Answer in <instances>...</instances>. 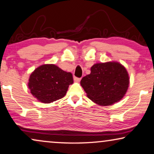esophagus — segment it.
<instances>
[{
  "label": "esophagus",
  "instance_id": "esophagus-1",
  "mask_svg": "<svg viewBox=\"0 0 154 154\" xmlns=\"http://www.w3.org/2000/svg\"><path fill=\"white\" fill-rule=\"evenodd\" d=\"M74 80H75V82H79L81 80V78H78V77H74Z\"/></svg>",
  "mask_w": 154,
  "mask_h": 154
}]
</instances>
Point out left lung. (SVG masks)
<instances>
[{"instance_id": "1", "label": "left lung", "mask_w": 154, "mask_h": 154, "mask_svg": "<svg viewBox=\"0 0 154 154\" xmlns=\"http://www.w3.org/2000/svg\"><path fill=\"white\" fill-rule=\"evenodd\" d=\"M80 85L93 102L110 106L126 94L129 76L124 66L118 62L96 63L91 67L90 74L82 79Z\"/></svg>"}]
</instances>
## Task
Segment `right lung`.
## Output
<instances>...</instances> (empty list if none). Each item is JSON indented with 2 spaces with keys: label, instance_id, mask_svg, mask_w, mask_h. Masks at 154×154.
Segmentation results:
<instances>
[{
  "label": "right lung",
  "instance_id": "obj_1",
  "mask_svg": "<svg viewBox=\"0 0 154 154\" xmlns=\"http://www.w3.org/2000/svg\"><path fill=\"white\" fill-rule=\"evenodd\" d=\"M73 84L71 72L53 64L39 66L31 73L28 84L30 93L39 102L49 104L65 97L69 85Z\"/></svg>",
  "mask_w": 154,
  "mask_h": 154
}]
</instances>
